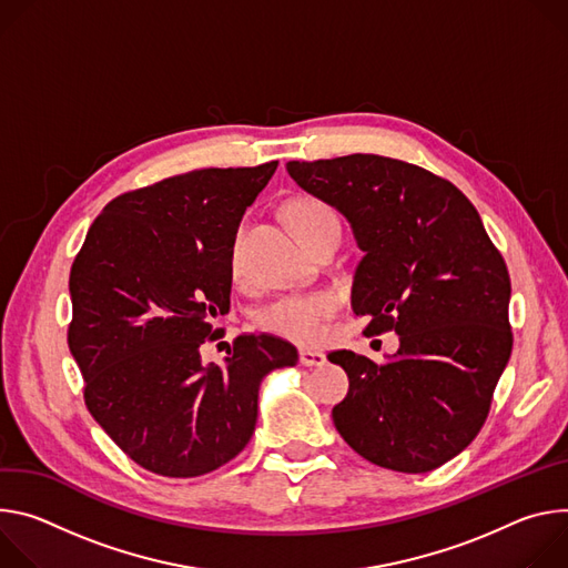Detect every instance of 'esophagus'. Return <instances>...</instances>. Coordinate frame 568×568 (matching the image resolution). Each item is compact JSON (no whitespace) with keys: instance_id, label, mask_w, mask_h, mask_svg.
<instances>
[{"instance_id":"obj_1","label":"esophagus","mask_w":568,"mask_h":568,"mask_svg":"<svg viewBox=\"0 0 568 568\" xmlns=\"http://www.w3.org/2000/svg\"><path fill=\"white\" fill-rule=\"evenodd\" d=\"M300 363L304 367H321L327 363V356L316 349H300Z\"/></svg>"}]
</instances>
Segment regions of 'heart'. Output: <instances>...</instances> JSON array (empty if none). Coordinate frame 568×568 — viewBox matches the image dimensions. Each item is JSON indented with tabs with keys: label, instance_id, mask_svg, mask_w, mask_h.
Instances as JSON below:
<instances>
[{
	"label": "heart",
	"instance_id": "b5f03b06",
	"mask_svg": "<svg viewBox=\"0 0 568 568\" xmlns=\"http://www.w3.org/2000/svg\"><path fill=\"white\" fill-rule=\"evenodd\" d=\"M286 216L304 243L327 227H338L336 212L321 199L302 196L288 203ZM338 308V297L332 291L304 295H286L266 306L260 316L264 329L291 338L295 343H316Z\"/></svg>",
	"mask_w": 568,
	"mask_h": 568
}]
</instances>
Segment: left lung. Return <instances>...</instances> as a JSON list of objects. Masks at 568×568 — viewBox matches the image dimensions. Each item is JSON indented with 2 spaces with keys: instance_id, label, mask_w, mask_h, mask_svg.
<instances>
[{
  "instance_id": "1",
  "label": "left lung",
  "mask_w": 568,
  "mask_h": 568,
  "mask_svg": "<svg viewBox=\"0 0 568 568\" xmlns=\"http://www.w3.org/2000/svg\"><path fill=\"white\" fill-rule=\"evenodd\" d=\"M288 175L336 207L363 250L352 286L363 334L399 336L376 365L329 354L349 376L334 424L365 460L424 474L458 456L487 419L513 352L510 275L456 184L369 153L288 162Z\"/></svg>"
}]
</instances>
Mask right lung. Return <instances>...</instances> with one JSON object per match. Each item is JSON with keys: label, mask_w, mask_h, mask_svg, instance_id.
<instances>
[{"label": "right lung", "mask_w": 568, "mask_h": 568, "mask_svg": "<svg viewBox=\"0 0 568 568\" xmlns=\"http://www.w3.org/2000/svg\"><path fill=\"white\" fill-rule=\"evenodd\" d=\"M275 169H199L121 194L72 264L68 343L85 406L153 474L194 478L230 463L255 433L264 376L297 363L271 334L239 336L225 365L201 358L230 311L239 223Z\"/></svg>", "instance_id": "1"}]
</instances>
